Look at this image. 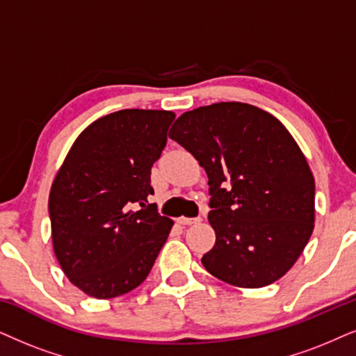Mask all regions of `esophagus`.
I'll return each instance as SVG.
<instances>
[{"label":"esophagus","instance_id":"34e87169","mask_svg":"<svg viewBox=\"0 0 356 356\" xmlns=\"http://www.w3.org/2000/svg\"><path fill=\"white\" fill-rule=\"evenodd\" d=\"M199 222H200V217H197V218H187V217L177 218L179 225H193V223H199Z\"/></svg>","mask_w":356,"mask_h":356}]
</instances>
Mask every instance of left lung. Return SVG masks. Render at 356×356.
Masks as SVG:
<instances>
[{
    "instance_id": "left-lung-1",
    "label": "left lung",
    "mask_w": 356,
    "mask_h": 356,
    "mask_svg": "<svg viewBox=\"0 0 356 356\" xmlns=\"http://www.w3.org/2000/svg\"><path fill=\"white\" fill-rule=\"evenodd\" d=\"M169 138L209 175L213 248L202 264L238 287H263L292 268L316 217V182L307 161L273 115L222 102L187 111Z\"/></svg>"
}]
</instances>
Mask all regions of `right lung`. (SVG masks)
<instances>
[{
	"instance_id": "obj_1",
	"label": "right lung",
	"mask_w": 356,
	"mask_h": 356,
	"mask_svg": "<svg viewBox=\"0 0 356 356\" xmlns=\"http://www.w3.org/2000/svg\"><path fill=\"white\" fill-rule=\"evenodd\" d=\"M175 115L121 110L93 121L72 145L49 195L54 253L74 286L97 299L138 287L174 222L157 213L151 168Z\"/></svg>"
}]
</instances>
